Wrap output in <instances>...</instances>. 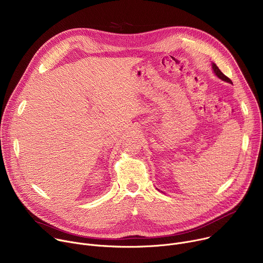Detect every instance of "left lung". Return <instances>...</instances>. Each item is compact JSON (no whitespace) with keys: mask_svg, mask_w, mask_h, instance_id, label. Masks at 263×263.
I'll return each mask as SVG.
<instances>
[{"mask_svg":"<svg viewBox=\"0 0 263 263\" xmlns=\"http://www.w3.org/2000/svg\"><path fill=\"white\" fill-rule=\"evenodd\" d=\"M211 67H212V70H213V72H214V74L215 76L218 78V79H220L221 81H224V82H227V83H230V84H233L232 83V81L228 78V77H226L224 76V74L219 70V68L217 67V65L214 63V62H212L211 63Z\"/></svg>","mask_w":263,"mask_h":263,"instance_id":"left-lung-1","label":"left lung"}]
</instances>
